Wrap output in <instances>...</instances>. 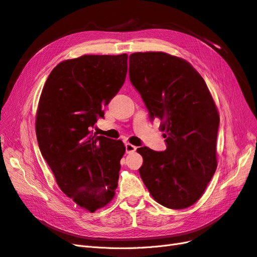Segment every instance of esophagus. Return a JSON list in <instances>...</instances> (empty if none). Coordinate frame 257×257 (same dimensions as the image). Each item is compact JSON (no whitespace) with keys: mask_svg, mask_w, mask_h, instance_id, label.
Masks as SVG:
<instances>
[{"mask_svg":"<svg viewBox=\"0 0 257 257\" xmlns=\"http://www.w3.org/2000/svg\"><path fill=\"white\" fill-rule=\"evenodd\" d=\"M136 149H137V148L134 145H132V144H126L125 145V151H126V153H133V152L136 151Z\"/></svg>","mask_w":257,"mask_h":257,"instance_id":"1","label":"esophagus"}]
</instances>
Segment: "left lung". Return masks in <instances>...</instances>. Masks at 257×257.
I'll use <instances>...</instances> for the list:
<instances>
[{
    "label": "left lung",
    "mask_w": 257,
    "mask_h": 257,
    "mask_svg": "<svg viewBox=\"0 0 257 257\" xmlns=\"http://www.w3.org/2000/svg\"><path fill=\"white\" fill-rule=\"evenodd\" d=\"M130 80L150 118L162 121L166 150L138 148L139 174L152 197L184 209L203 195L216 169L220 115L205 80L188 61L165 52L130 56Z\"/></svg>",
    "instance_id": "obj_1"
}]
</instances>
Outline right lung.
<instances>
[{
  "mask_svg": "<svg viewBox=\"0 0 257 257\" xmlns=\"http://www.w3.org/2000/svg\"><path fill=\"white\" fill-rule=\"evenodd\" d=\"M126 73V53L65 60L52 69L38 102L35 131L42 155L62 192L90 212L112 200L125 152L121 141L90 130Z\"/></svg>",
  "mask_w": 257,
  "mask_h": 257,
  "instance_id": "obj_1",
  "label": "right lung"
}]
</instances>
